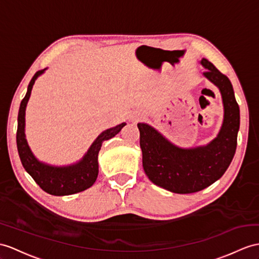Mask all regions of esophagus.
<instances>
[{"mask_svg":"<svg viewBox=\"0 0 259 259\" xmlns=\"http://www.w3.org/2000/svg\"><path fill=\"white\" fill-rule=\"evenodd\" d=\"M142 116H143V114H141V113H135V114H133V115L131 116V119L133 122H137L138 119H140Z\"/></svg>","mask_w":259,"mask_h":259,"instance_id":"obj_1","label":"esophagus"}]
</instances>
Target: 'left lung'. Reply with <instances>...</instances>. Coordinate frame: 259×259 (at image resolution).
Instances as JSON below:
<instances>
[{
  "mask_svg": "<svg viewBox=\"0 0 259 259\" xmlns=\"http://www.w3.org/2000/svg\"><path fill=\"white\" fill-rule=\"evenodd\" d=\"M203 77L215 85L224 109L222 126L215 138L202 146L182 148L147 123H138L143 168L148 179L174 193H193L219 180L234 157L239 130V108L229 78L211 62L200 61Z\"/></svg>",
  "mask_w": 259,
  "mask_h": 259,
  "instance_id": "obj_1",
  "label": "left lung"
}]
</instances>
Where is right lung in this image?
<instances>
[{"label":"right lung","instance_id":"right-lung-1","mask_svg":"<svg viewBox=\"0 0 259 259\" xmlns=\"http://www.w3.org/2000/svg\"><path fill=\"white\" fill-rule=\"evenodd\" d=\"M46 69L47 68L37 71L34 74L28 84L26 96L21 102L17 117V150L23 167L44 191L52 195H69L84 191L96 182L99 174L98 156L101 146L104 141L111 140L112 137L118 134L126 123L118 124L114 127L103 131L94 140L84 156L79 161L71 165L54 166L37 159L28 146L26 135H25V112H26V106L35 81L45 72Z\"/></svg>","mask_w":259,"mask_h":259}]
</instances>
